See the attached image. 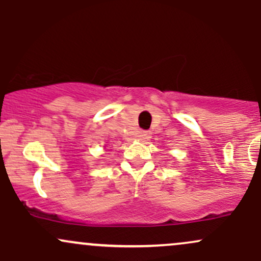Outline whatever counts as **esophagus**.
I'll return each mask as SVG.
<instances>
[{
  "mask_svg": "<svg viewBox=\"0 0 261 261\" xmlns=\"http://www.w3.org/2000/svg\"><path fill=\"white\" fill-rule=\"evenodd\" d=\"M140 137H141V139H142V140H148L149 137H151V134H149L148 131H145V133H141Z\"/></svg>",
  "mask_w": 261,
  "mask_h": 261,
  "instance_id": "esophagus-1",
  "label": "esophagus"
}]
</instances>
